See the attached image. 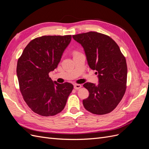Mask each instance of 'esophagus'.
Segmentation results:
<instances>
[{"label":"esophagus","mask_w":149,"mask_h":149,"mask_svg":"<svg viewBox=\"0 0 149 149\" xmlns=\"http://www.w3.org/2000/svg\"><path fill=\"white\" fill-rule=\"evenodd\" d=\"M81 86H82L81 85V84H75L74 85V88L75 89H80L81 88Z\"/></svg>","instance_id":"1"}]
</instances>
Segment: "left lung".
Masks as SVG:
<instances>
[{
    "mask_svg": "<svg viewBox=\"0 0 149 149\" xmlns=\"http://www.w3.org/2000/svg\"><path fill=\"white\" fill-rule=\"evenodd\" d=\"M81 45L88 64L98 74L99 83H86L89 93L83 101L84 108L94 114L103 115L113 111L123 97L127 83V67L119 46L109 36L96 31L73 35Z\"/></svg>",
    "mask_w": 149,
    "mask_h": 149,
    "instance_id": "obj_1",
    "label": "left lung"
}]
</instances>
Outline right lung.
<instances>
[{
	"label": "right lung",
	"instance_id": "1",
	"mask_svg": "<svg viewBox=\"0 0 149 149\" xmlns=\"http://www.w3.org/2000/svg\"><path fill=\"white\" fill-rule=\"evenodd\" d=\"M71 35L42 36L26 45L17 66L20 92L26 104L42 116H55L65 108L73 85L53 81L49 73L56 68Z\"/></svg>",
	"mask_w": 149,
	"mask_h": 149
}]
</instances>
